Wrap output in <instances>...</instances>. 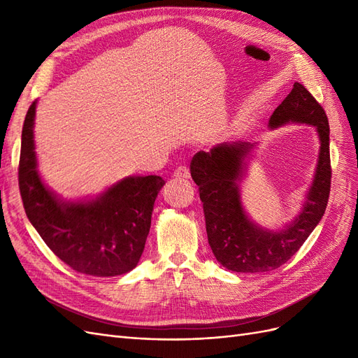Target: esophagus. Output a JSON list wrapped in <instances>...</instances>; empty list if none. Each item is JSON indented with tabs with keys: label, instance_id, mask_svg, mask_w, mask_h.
I'll return each mask as SVG.
<instances>
[{
	"label": "esophagus",
	"instance_id": "esophagus-1",
	"mask_svg": "<svg viewBox=\"0 0 358 358\" xmlns=\"http://www.w3.org/2000/svg\"><path fill=\"white\" fill-rule=\"evenodd\" d=\"M173 176H175L176 179H180V180H188L191 178V173H189L188 167L180 166L175 170V173H173Z\"/></svg>",
	"mask_w": 358,
	"mask_h": 358
}]
</instances>
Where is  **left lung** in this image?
Wrapping results in <instances>:
<instances>
[{"label":"left lung","mask_w":358,"mask_h":358,"mask_svg":"<svg viewBox=\"0 0 358 358\" xmlns=\"http://www.w3.org/2000/svg\"><path fill=\"white\" fill-rule=\"evenodd\" d=\"M288 122L315 127L321 146L306 203L297 218L282 230L262 229L242 208L239 182L254 145L220 143L209 152L200 150L191 161V176L199 185L210 249L216 259L233 272H270L285 264L326 212L331 182L329 119L321 104L299 82L270 116L268 127L278 128Z\"/></svg>","instance_id":"1"}]
</instances>
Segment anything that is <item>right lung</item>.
<instances>
[{
  "mask_svg": "<svg viewBox=\"0 0 358 358\" xmlns=\"http://www.w3.org/2000/svg\"><path fill=\"white\" fill-rule=\"evenodd\" d=\"M36 104L25 116L19 158V189L29 222L50 251L76 272L100 278L129 272L143 254L164 179L129 176L88 201L58 199L37 170Z\"/></svg>",
  "mask_w": 358,
  "mask_h": 358,
  "instance_id": "add662e5",
  "label": "right lung"
}]
</instances>
